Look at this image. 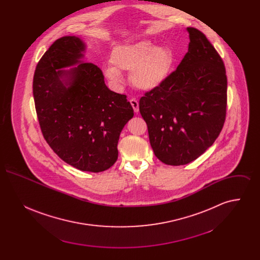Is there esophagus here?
<instances>
[{
  "label": "esophagus",
  "mask_w": 260,
  "mask_h": 260,
  "mask_svg": "<svg viewBox=\"0 0 260 260\" xmlns=\"http://www.w3.org/2000/svg\"><path fill=\"white\" fill-rule=\"evenodd\" d=\"M129 102H131V104H132V106L134 108V111L136 112V113L139 111V104H138V101L136 99H131Z\"/></svg>",
  "instance_id": "34e87169"
}]
</instances>
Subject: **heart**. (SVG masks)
<instances>
[{"label": "heart", "instance_id": "1", "mask_svg": "<svg viewBox=\"0 0 260 260\" xmlns=\"http://www.w3.org/2000/svg\"><path fill=\"white\" fill-rule=\"evenodd\" d=\"M112 66L103 69L114 85L122 82L121 71L131 72L129 81L140 90H152L166 81L173 64V53L166 47H157L149 40L118 46L110 55Z\"/></svg>", "mask_w": 260, "mask_h": 260}]
</instances>
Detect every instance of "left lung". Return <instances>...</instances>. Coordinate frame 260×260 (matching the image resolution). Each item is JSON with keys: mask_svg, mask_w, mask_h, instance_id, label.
Masks as SVG:
<instances>
[{"mask_svg": "<svg viewBox=\"0 0 260 260\" xmlns=\"http://www.w3.org/2000/svg\"><path fill=\"white\" fill-rule=\"evenodd\" d=\"M183 59L160 87L145 92L139 111L156 157L166 165L196 160L218 137L226 117L222 58L200 30L188 27Z\"/></svg>", "mask_w": 260, "mask_h": 260, "instance_id": "1", "label": "left lung"}]
</instances>
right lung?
Instances as JSON below:
<instances>
[{"instance_id":"1","label":"right lung","mask_w":260,"mask_h":260,"mask_svg":"<svg viewBox=\"0 0 260 260\" xmlns=\"http://www.w3.org/2000/svg\"><path fill=\"white\" fill-rule=\"evenodd\" d=\"M85 49L80 38L57 39L38 62L33 95L50 148L80 171L100 173L117 161L120 134L134 109L126 95L107 87L99 67L80 60Z\"/></svg>"}]
</instances>
